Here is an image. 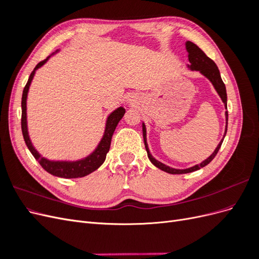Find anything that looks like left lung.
<instances>
[{
    "label": "left lung",
    "mask_w": 259,
    "mask_h": 259,
    "mask_svg": "<svg viewBox=\"0 0 259 259\" xmlns=\"http://www.w3.org/2000/svg\"><path fill=\"white\" fill-rule=\"evenodd\" d=\"M186 49L188 52V58H189V62L190 65H188L191 70H195V71H200L203 75L206 76L207 79L211 82L213 86L215 88L216 92L218 93V95L221 96L223 103L225 105V108L227 109V92H226V86L222 80V76L221 73H219V70L218 67L216 66L215 62L211 60L209 57H207L205 53L203 52L199 46L195 45L194 43L188 41L186 42ZM226 131H225V136H226V133H227V126H228V111H226ZM143 135H144V142H145V147H146V150H147V154H148V158L149 160L151 161V163L153 164L154 166H156L158 168L166 171L168 174H187V173H191V171L194 170H198L201 167H204L206 166L207 164L215 158V155L217 154L219 148H221L223 142H224V138L221 140V143L218 144L217 148L215 149V151L211 153L206 160L203 161L202 163L198 164V165H194L192 167L189 168H185V169H177V168H171L165 164H163L161 162H159L158 160H155L153 156L151 155L150 151H149V148H148V144H147V138H146V126L145 124L143 123Z\"/></svg>",
    "instance_id": "obj_1"
}]
</instances>
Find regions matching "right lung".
<instances>
[{
    "mask_svg": "<svg viewBox=\"0 0 259 259\" xmlns=\"http://www.w3.org/2000/svg\"><path fill=\"white\" fill-rule=\"evenodd\" d=\"M50 57L51 56L42 60L41 62H38V64L36 65V67L33 69V71L31 72V74L29 76V80L22 92L21 131H22L23 139H25V143H26L28 149L30 150V152L32 153L35 160L40 163V165L46 171H49L50 174H52L54 176H57V177H62V178L84 177L86 175L93 173L94 170H96L101 165V164L105 162L106 155L109 151V149H110L112 135L115 131L117 123L120 122V120L122 119L124 113H125V109L123 107H119L117 109H115V110L110 115L108 116L103 138H101L100 143L98 144L95 150L93 151V153H91L89 156H86V158H84L82 160H77V161H50L48 159L43 158V156L35 150V148L32 146V143H31L30 137H29L28 126H27V96H28L30 84H31V82H32L35 71L38 68L42 67L45 62L49 60Z\"/></svg>",
    "mask_w": 259,
    "mask_h": 259,
    "instance_id": "right-lung-1",
    "label": "right lung"
}]
</instances>
